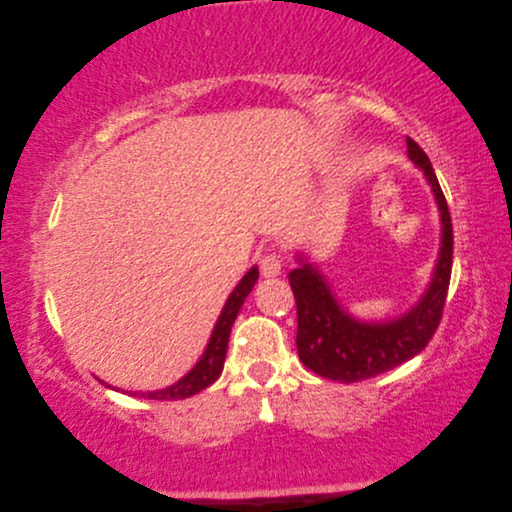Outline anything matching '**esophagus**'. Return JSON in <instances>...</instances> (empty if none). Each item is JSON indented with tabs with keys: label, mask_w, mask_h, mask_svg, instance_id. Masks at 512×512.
I'll use <instances>...</instances> for the list:
<instances>
[{
	"label": "esophagus",
	"mask_w": 512,
	"mask_h": 512,
	"mask_svg": "<svg viewBox=\"0 0 512 512\" xmlns=\"http://www.w3.org/2000/svg\"><path fill=\"white\" fill-rule=\"evenodd\" d=\"M281 256L276 251H267L261 258H258V267H261V274L265 279H274V276L281 274Z\"/></svg>",
	"instance_id": "1"
}]
</instances>
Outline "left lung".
<instances>
[{
    "mask_svg": "<svg viewBox=\"0 0 512 512\" xmlns=\"http://www.w3.org/2000/svg\"><path fill=\"white\" fill-rule=\"evenodd\" d=\"M406 145L410 161L424 170L442 215V245L431 286L406 315L372 324L342 311L329 283L311 263L292 270L288 279L297 301V354L308 370L324 379L356 383L388 372L420 354L442 320L454 258L451 215L429 156L413 138H406Z\"/></svg>",
    "mask_w": 512,
    "mask_h": 512,
    "instance_id": "left-lung-1",
    "label": "left lung"
}]
</instances>
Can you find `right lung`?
Masks as SVG:
<instances>
[{
	"mask_svg": "<svg viewBox=\"0 0 512 512\" xmlns=\"http://www.w3.org/2000/svg\"><path fill=\"white\" fill-rule=\"evenodd\" d=\"M256 281H258V267H251V270L242 276V281L238 283L236 290L231 292L229 299H226L222 313H220V317H217V324L213 329L211 340H208L206 351H204V356L199 358V363L192 367V370L183 376L181 381L170 385V388L156 390V392H140V397L158 399V401L186 399V397L197 395V392L208 388L211 383H215L224 367L231 326H233V322H236L240 308H242V304H245V299L251 292V288H254Z\"/></svg>",
	"mask_w": 512,
	"mask_h": 512,
	"instance_id": "obj_1",
	"label": "right lung"
}]
</instances>
